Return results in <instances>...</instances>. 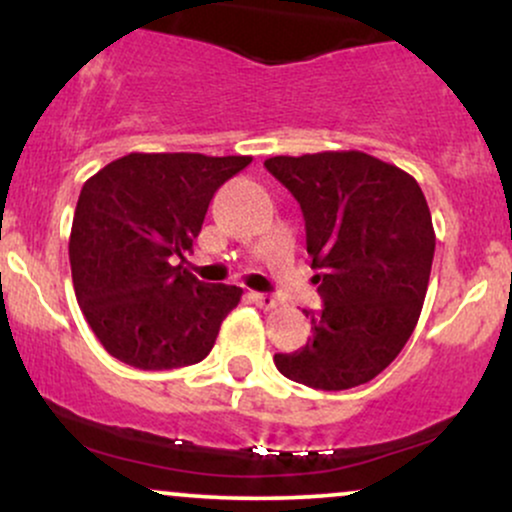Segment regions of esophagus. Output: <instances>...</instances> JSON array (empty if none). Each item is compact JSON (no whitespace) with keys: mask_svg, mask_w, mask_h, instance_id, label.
<instances>
[{"mask_svg":"<svg viewBox=\"0 0 512 512\" xmlns=\"http://www.w3.org/2000/svg\"><path fill=\"white\" fill-rule=\"evenodd\" d=\"M250 298L255 301L260 308H276L279 305V296H274V293H260V291H252Z\"/></svg>","mask_w":512,"mask_h":512,"instance_id":"esophagus-1","label":"esophagus"}]
</instances>
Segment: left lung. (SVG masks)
Here are the masks:
<instances>
[{
    "label": "left lung",
    "instance_id": "1",
    "mask_svg": "<svg viewBox=\"0 0 512 512\" xmlns=\"http://www.w3.org/2000/svg\"><path fill=\"white\" fill-rule=\"evenodd\" d=\"M301 204L322 308L308 344L274 354L281 375L315 390L363 385L395 361L419 322L436 233L419 182L363 151L264 161Z\"/></svg>",
    "mask_w": 512,
    "mask_h": 512
}]
</instances>
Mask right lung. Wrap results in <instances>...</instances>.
<instances>
[{
	"instance_id": "add662e5",
	"label": "right lung",
	"mask_w": 512,
	"mask_h": 512,
	"mask_svg": "<svg viewBox=\"0 0 512 512\" xmlns=\"http://www.w3.org/2000/svg\"><path fill=\"white\" fill-rule=\"evenodd\" d=\"M250 163V156L127 154L84 182L69 236L74 293L117 361L170 370L207 358L243 289L204 284L182 262L214 192Z\"/></svg>"
}]
</instances>
